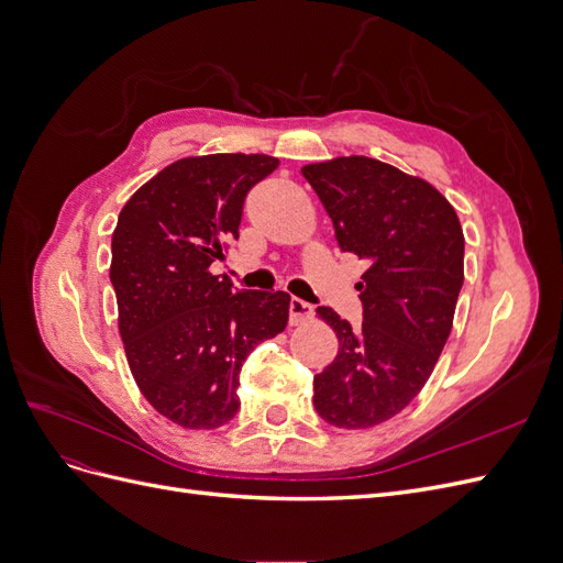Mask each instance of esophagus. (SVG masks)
I'll list each match as a JSON object with an SVG mask.
<instances>
[{
  "instance_id": "1",
  "label": "esophagus",
  "mask_w": 563,
  "mask_h": 563,
  "mask_svg": "<svg viewBox=\"0 0 563 563\" xmlns=\"http://www.w3.org/2000/svg\"><path fill=\"white\" fill-rule=\"evenodd\" d=\"M310 317H312V305L300 300V298H291V302H288V319H291L294 327L296 323L308 321Z\"/></svg>"
}]
</instances>
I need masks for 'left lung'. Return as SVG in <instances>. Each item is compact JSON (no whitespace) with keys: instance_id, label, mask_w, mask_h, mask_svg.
I'll return each mask as SVG.
<instances>
[{"instance_id":"obj_1","label":"left lung","mask_w":563,"mask_h":563,"mask_svg":"<svg viewBox=\"0 0 563 563\" xmlns=\"http://www.w3.org/2000/svg\"><path fill=\"white\" fill-rule=\"evenodd\" d=\"M302 176L338 246L368 263L356 284L362 323L317 308L338 354L314 376V408L335 428L366 430L404 411L434 371L465 279L463 228L434 185L378 159L335 157Z\"/></svg>"}]
</instances>
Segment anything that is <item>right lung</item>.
<instances>
[{
	"label": "right lung",
	"mask_w": 563,
	"mask_h": 563,
	"mask_svg": "<svg viewBox=\"0 0 563 563\" xmlns=\"http://www.w3.org/2000/svg\"><path fill=\"white\" fill-rule=\"evenodd\" d=\"M279 166L267 155L185 157L133 192L112 232L119 335L143 397L187 430L240 411L251 350L286 329L284 291H234L211 275L240 236L251 187Z\"/></svg>",
	"instance_id": "1"
}]
</instances>
